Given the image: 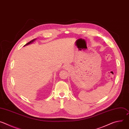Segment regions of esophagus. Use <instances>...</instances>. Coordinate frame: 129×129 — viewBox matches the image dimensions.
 <instances>
[{"instance_id": "1", "label": "esophagus", "mask_w": 129, "mask_h": 129, "mask_svg": "<svg viewBox=\"0 0 129 129\" xmlns=\"http://www.w3.org/2000/svg\"><path fill=\"white\" fill-rule=\"evenodd\" d=\"M66 68V66H65V68Z\"/></svg>"}]
</instances>
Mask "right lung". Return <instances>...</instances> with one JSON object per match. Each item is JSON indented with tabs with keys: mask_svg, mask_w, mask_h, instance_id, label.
Returning <instances> with one entry per match:
<instances>
[{
	"mask_svg": "<svg viewBox=\"0 0 129 129\" xmlns=\"http://www.w3.org/2000/svg\"><path fill=\"white\" fill-rule=\"evenodd\" d=\"M36 39H33V40H31L30 41H29V42H28L27 43H26L25 45H24V46H26V45H29V44H30L32 43L34 41H35V40H36Z\"/></svg>",
	"mask_w": 129,
	"mask_h": 129,
	"instance_id": "obj_1",
	"label": "right lung"
}]
</instances>
